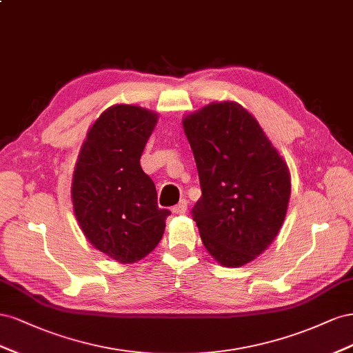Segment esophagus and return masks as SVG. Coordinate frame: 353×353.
Returning <instances> with one entry per match:
<instances>
[{
    "label": "esophagus",
    "instance_id": "esophagus-1",
    "mask_svg": "<svg viewBox=\"0 0 353 353\" xmlns=\"http://www.w3.org/2000/svg\"><path fill=\"white\" fill-rule=\"evenodd\" d=\"M186 210H188V201L182 199L176 207H173V213L174 214H185Z\"/></svg>",
    "mask_w": 353,
    "mask_h": 353
}]
</instances>
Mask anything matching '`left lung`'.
I'll use <instances>...</instances> for the list:
<instances>
[{"instance_id": "1", "label": "left lung", "mask_w": 353, "mask_h": 353, "mask_svg": "<svg viewBox=\"0 0 353 353\" xmlns=\"http://www.w3.org/2000/svg\"><path fill=\"white\" fill-rule=\"evenodd\" d=\"M203 196L192 208L201 239L221 266L239 268L272 244L291 194L285 161L236 102H213L183 118Z\"/></svg>"}]
</instances>
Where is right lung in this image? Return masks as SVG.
Returning <instances> with one entry per match:
<instances>
[{"mask_svg":"<svg viewBox=\"0 0 353 353\" xmlns=\"http://www.w3.org/2000/svg\"><path fill=\"white\" fill-rule=\"evenodd\" d=\"M158 114L114 105L90 127L72 177L74 213L94 248L119 263H134L163 238L170 211L158 208L157 189L140 167Z\"/></svg>","mask_w":353,"mask_h":353,"instance_id":"right-lung-1","label":"right lung"}]
</instances>
